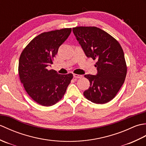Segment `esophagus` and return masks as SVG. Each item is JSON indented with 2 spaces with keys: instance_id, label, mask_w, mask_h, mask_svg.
Segmentation results:
<instances>
[{
  "instance_id": "obj_1",
  "label": "esophagus",
  "mask_w": 146,
  "mask_h": 146,
  "mask_svg": "<svg viewBox=\"0 0 146 146\" xmlns=\"http://www.w3.org/2000/svg\"><path fill=\"white\" fill-rule=\"evenodd\" d=\"M73 76L75 78H82V75H78V74H73Z\"/></svg>"
}]
</instances>
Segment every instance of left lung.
<instances>
[{
    "mask_svg": "<svg viewBox=\"0 0 146 146\" xmlns=\"http://www.w3.org/2000/svg\"><path fill=\"white\" fill-rule=\"evenodd\" d=\"M73 31L86 56L97 60V75H85L90 84L83 95L93 103L106 104L125 81L127 69L123 49L115 39L98 27L79 26Z\"/></svg>",
    "mask_w": 146,
    "mask_h": 146,
    "instance_id": "obj_1",
    "label": "left lung"
}]
</instances>
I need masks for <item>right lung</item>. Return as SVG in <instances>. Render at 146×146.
Returning <instances> with one entry per match:
<instances>
[{
	"instance_id": "1",
	"label": "right lung",
	"mask_w": 146,
	"mask_h": 146,
	"mask_svg": "<svg viewBox=\"0 0 146 146\" xmlns=\"http://www.w3.org/2000/svg\"><path fill=\"white\" fill-rule=\"evenodd\" d=\"M71 32V28H64L42 33L21 54L18 68L21 82L31 98L42 106H51L60 101L73 77L71 73L60 75L47 68L53 63L59 47Z\"/></svg>"
}]
</instances>
